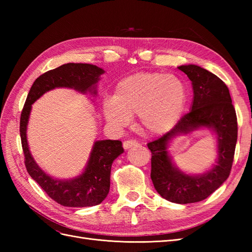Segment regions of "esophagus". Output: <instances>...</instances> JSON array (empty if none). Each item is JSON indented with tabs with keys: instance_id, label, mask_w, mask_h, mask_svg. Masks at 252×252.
<instances>
[{
	"instance_id": "34e87169",
	"label": "esophagus",
	"mask_w": 252,
	"mask_h": 252,
	"mask_svg": "<svg viewBox=\"0 0 252 252\" xmlns=\"http://www.w3.org/2000/svg\"><path fill=\"white\" fill-rule=\"evenodd\" d=\"M138 145H139V142L133 141V140H128L123 143V147H124V149H129L133 146H138Z\"/></svg>"
}]
</instances>
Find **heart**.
Instances as JSON below:
<instances>
[{
	"mask_svg": "<svg viewBox=\"0 0 252 252\" xmlns=\"http://www.w3.org/2000/svg\"><path fill=\"white\" fill-rule=\"evenodd\" d=\"M188 101V89L177 75L141 72L118 83L112 100L104 103L105 118L125 127L138 114L139 125L149 135H161L178 124Z\"/></svg>",
	"mask_w": 252,
	"mask_h": 252,
	"instance_id": "b5f03b06",
	"label": "heart"
}]
</instances>
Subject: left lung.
<instances>
[{
	"mask_svg": "<svg viewBox=\"0 0 252 252\" xmlns=\"http://www.w3.org/2000/svg\"><path fill=\"white\" fill-rule=\"evenodd\" d=\"M178 68L191 81V108L170 131L147 146L151 151L150 178L158 193L172 203L190 204L205 200L229 177L238 139V122L229 89L222 80L197 65ZM200 128H208L216 134V164L200 175L186 174L175 166L168 151L169 143L177 136Z\"/></svg>",
	"mask_w": 252,
	"mask_h": 252,
	"instance_id": "1",
	"label": "left lung"
}]
</instances>
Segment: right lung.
Masks as SVG:
<instances>
[{"label":"right lung","instance_id":"obj_1","mask_svg":"<svg viewBox=\"0 0 252 252\" xmlns=\"http://www.w3.org/2000/svg\"><path fill=\"white\" fill-rule=\"evenodd\" d=\"M104 69L91 64L68 63L49 70L37 78L29 90L21 113L20 134L25 156L26 169L52 200L66 207H90L101 204L110 188V171L114 159L124 152L121 141H95L85 169L68 180L52 178L36 164L27 142V125L32 104L47 91L56 88H71L81 94L96 95V84Z\"/></svg>","mask_w":252,"mask_h":252}]
</instances>
